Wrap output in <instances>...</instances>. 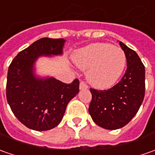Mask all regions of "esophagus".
I'll use <instances>...</instances> for the list:
<instances>
[{"mask_svg":"<svg viewBox=\"0 0 155 155\" xmlns=\"http://www.w3.org/2000/svg\"><path fill=\"white\" fill-rule=\"evenodd\" d=\"M87 88H88V86L86 85V82L83 81H81L80 82V89H81V90H86Z\"/></svg>","mask_w":155,"mask_h":155,"instance_id":"34e87169","label":"esophagus"}]
</instances>
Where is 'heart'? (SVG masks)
<instances>
[{
    "label": "heart",
    "mask_w": 155,
    "mask_h": 155,
    "mask_svg": "<svg viewBox=\"0 0 155 155\" xmlns=\"http://www.w3.org/2000/svg\"><path fill=\"white\" fill-rule=\"evenodd\" d=\"M74 61L80 69L87 70L89 83L99 89H107L120 77L126 64V57L120 47L106 43H96L78 51Z\"/></svg>",
    "instance_id": "obj_1"
}]
</instances>
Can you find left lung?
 I'll return each mask as SVG.
<instances>
[{"mask_svg":"<svg viewBox=\"0 0 155 155\" xmlns=\"http://www.w3.org/2000/svg\"><path fill=\"white\" fill-rule=\"evenodd\" d=\"M127 69L121 81L108 90L91 88L89 114L97 126L116 130L127 125L137 113L145 95V68L137 52L121 41Z\"/></svg>","mask_w":155,"mask_h":155,"instance_id":"left-lung-1","label":"left lung"}]
</instances>
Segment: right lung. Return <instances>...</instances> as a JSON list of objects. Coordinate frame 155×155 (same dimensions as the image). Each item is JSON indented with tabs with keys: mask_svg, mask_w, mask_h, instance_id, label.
I'll list each match as a JSON object with an SVG mask.
<instances>
[{
	"mask_svg": "<svg viewBox=\"0 0 155 155\" xmlns=\"http://www.w3.org/2000/svg\"><path fill=\"white\" fill-rule=\"evenodd\" d=\"M65 40L41 38L21 51L8 68L7 100L12 113L29 129L47 130L59 124L69 101L79 92L80 82L39 78L34 64L41 56L61 55Z\"/></svg>",
	"mask_w": 155,
	"mask_h": 155,
	"instance_id": "add662e5",
	"label": "right lung"
}]
</instances>
